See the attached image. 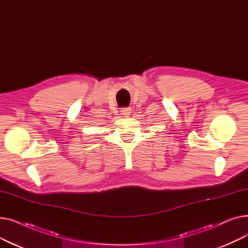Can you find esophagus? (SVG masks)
I'll return each mask as SVG.
<instances>
[{
  "label": "esophagus",
  "mask_w": 248,
  "mask_h": 248,
  "mask_svg": "<svg viewBox=\"0 0 248 248\" xmlns=\"http://www.w3.org/2000/svg\"><path fill=\"white\" fill-rule=\"evenodd\" d=\"M131 108H122V110H121V112H122V114L124 115V116H128L129 114H131Z\"/></svg>",
  "instance_id": "34e87169"
}]
</instances>
